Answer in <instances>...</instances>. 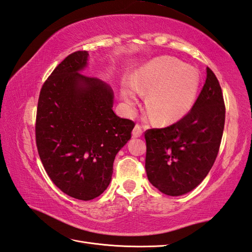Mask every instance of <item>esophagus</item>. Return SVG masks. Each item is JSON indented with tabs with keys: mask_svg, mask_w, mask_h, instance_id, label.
Wrapping results in <instances>:
<instances>
[{
	"mask_svg": "<svg viewBox=\"0 0 252 252\" xmlns=\"http://www.w3.org/2000/svg\"><path fill=\"white\" fill-rule=\"evenodd\" d=\"M142 134H143V127H142V126L137 124L133 128L132 135H133V137H139Z\"/></svg>",
	"mask_w": 252,
	"mask_h": 252,
	"instance_id": "obj_1",
	"label": "esophagus"
}]
</instances>
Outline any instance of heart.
Wrapping results in <instances>:
<instances>
[{
	"label": "heart",
	"instance_id": "b5f03b06",
	"mask_svg": "<svg viewBox=\"0 0 252 252\" xmlns=\"http://www.w3.org/2000/svg\"><path fill=\"white\" fill-rule=\"evenodd\" d=\"M133 86L122 88V96L131 108L138 92H150L146 108L157 124H171L189 112L198 91L200 78L194 67L171 57H161L146 64L135 74Z\"/></svg>",
	"mask_w": 252,
	"mask_h": 252
}]
</instances>
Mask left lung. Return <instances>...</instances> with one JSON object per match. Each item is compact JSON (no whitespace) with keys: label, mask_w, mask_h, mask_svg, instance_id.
<instances>
[{"label":"left lung","mask_w":252,"mask_h":252,"mask_svg":"<svg viewBox=\"0 0 252 252\" xmlns=\"http://www.w3.org/2000/svg\"><path fill=\"white\" fill-rule=\"evenodd\" d=\"M225 121L219 81L207 67V77L190 112L175 124L145 132V168L151 185L171 196L200 185L218 156Z\"/></svg>","instance_id":"left-lung-1"}]
</instances>
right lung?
Listing matches in <instances>:
<instances>
[{
    "instance_id": "obj_1",
    "label": "right lung",
    "mask_w": 252,
    "mask_h": 252,
    "mask_svg": "<svg viewBox=\"0 0 252 252\" xmlns=\"http://www.w3.org/2000/svg\"><path fill=\"white\" fill-rule=\"evenodd\" d=\"M88 52L68 55L39 92L35 139L46 173L65 194L90 201L106 190L116 155L135 124L113 112V90L80 74Z\"/></svg>"
}]
</instances>
